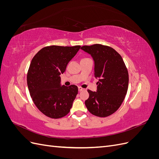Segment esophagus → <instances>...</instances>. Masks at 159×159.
Wrapping results in <instances>:
<instances>
[{"label": "esophagus", "instance_id": "obj_1", "mask_svg": "<svg viewBox=\"0 0 159 159\" xmlns=\"http://www.w3.org/2000/svg\"><path fill=\"white\" fill-rule=\"evenodd\" d=\"M78 90H79L80 91H84V88H82L81 87H79V88H78Z\"/></svg>", "mask_w": 159, "mask_h": 159}]
</instances>
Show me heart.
Wrapping results in <instances>:
<instances>
[{
  "mask_svg": "<svg viewBox=\"0 0 159 159\" xmlns=\"http://www.w3.org/2000/svg\"><path fill=\"white\" fill-rule=\"evenodd\" d=\"M84 59H86V58H84ZM84 59H82V60H84Z\"/></svg>",
  "mask_w": 159,
  "mask_h": 159,
  "instance_id": "1",
  "label": "heart"
}]
</instances>
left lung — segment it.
<instances>
[{
	"label": "left lung",
	"mask_w": 159,
	"mask_h": 159,
	"mask_svg": "<svg viewBox=\"0 0 159 159\" xmlns=\"http://www.w3.org/2000/svg\"><path fill=\"white\" fill-rule=\"evenodd\" d=\"M81 50L91 54L95 62V78L98 79L97 91L88 90L85 106L95 116L105 117L121 106L127 92L129 74L119 53L111 47L96 44L84 46Z\"/></svg>",
	"instance_id": "left-lung-1"
}]
</instances>
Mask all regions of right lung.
Returning a JSON list of instances; mask_svg holds the SVG:
<instances>
[{
  "label": "right lung",
  "instance_id": "1",
  "mask_svg": "<svg viewBox=\"0 0 159 159\" xmlns=\"http://www.w3.org/2000/svg\"><path fill=\"white\" fill-rule=\"evenodd\" d=\"M80 46H50L34 56L27 74V84L34 103L46 116L61 118L70 112L78 93L75 85H61L60 74Z\"/></svg>",
  "mask_w": 159,
  "mask_h": 159
}]
</instances>
